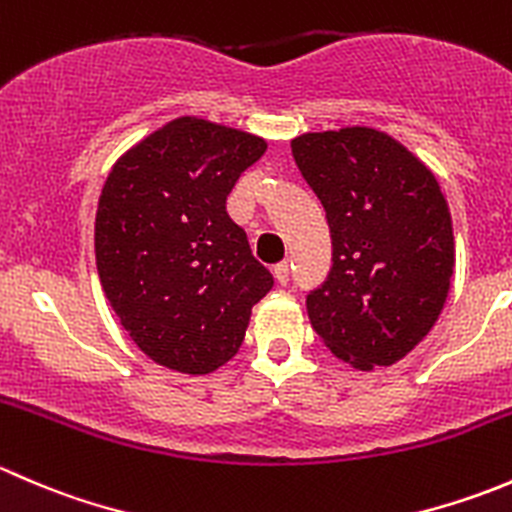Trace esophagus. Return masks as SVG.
I'll return each mask as SVG.
<instances>
[{
	"instance_id": "1",
	"label": "esophagus",
	"mask_w": 512,
	"mask_h": 512,
	"mask_svg": "<svg viewBox=\"0 0 512 512\" xmlns=\"http://www.w3.org/2000/svg\"><path fill=\"white\" fill-rule=\"evenodd\" d=\"M272 272H275V280L280 282V285H287V282H289V262H280V265L272 267Z\"/></svg>"
}]
</instances>
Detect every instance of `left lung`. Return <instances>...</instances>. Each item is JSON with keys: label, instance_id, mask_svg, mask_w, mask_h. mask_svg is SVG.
<instances>
[{"label": "left lung", "instance_id": "1", "mask_svg": "<svg viewBox=\"0 0 512 512\" xmlns=\"http://www.w3.org/2000/svg\"><path fill=\"white\" fill-rule=\"evenodd\" d=\"M292 156L332 237L327 280L307 294L312 329L361 371L404 359L436 324L456 262L436 178L374 128L304 133Z\"/></svg>", "mask_w": 512, "mask_h": 512}]
</instances>
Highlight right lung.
<instances>
[{
	"label": "right lung",
	"mask_w": 512,
	"mask_h": 512,
	"mask_svg": "<svg viewBox=\"0 0 512 512\" xmlns=\"http://www.w3.org/2000/svg\"><path fill=\"white\" fill-rule=\"evenodd\" d=\"M267 143L203 118H175L108 173L96 267L123 329L153 361L210 374L240 349L252 304L275 280L227 215L237 178Z\"/></svg>",
	"instance_id": "right-lung-1"
}]
</instances>
